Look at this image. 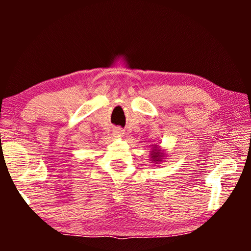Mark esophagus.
<instances>
[{"instance_id":"34e87169","label":"esophagus","mask_w":251,"mask_h":251,"mask_svg":"<svg viewBox=\"0 0 251 251\" xmlns=\"http://www.w3.org/2000/svg\"><path fill=\"white\" fill-rule=\"evenodd\" d=\"M113 135L116 137H121L123 135V130L121 128H114L113 129Z\"/></svg>"}]
</instances>
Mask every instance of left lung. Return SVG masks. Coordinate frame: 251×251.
Segmentation results:
<instances>
[{
	"label": "left lung",
	"instance_id": "obj_1",
	"mask_svg": "<svg viewBox=\"0 0 251 251\" xmlns=\"http://www.w3.org/2000/svg\"><path fill=\"white\" fill-rule=\"evenodd\" d=\"M150 156H151V161H152L154 164H159L164 160L166 152H164L163 150H161V147L159 145H153L152 151H151L150 153Z\"/></svg>",
	"mask_w": 251,
	"mask_h": 251
}]
</instances>
